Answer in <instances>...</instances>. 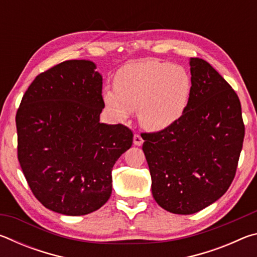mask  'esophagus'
Instances as JSON below:
<instances>
[{"label": "esophagus", "mask_w": 257, "mask_h": 257, "mask_svg": "<svg viewBox=\"0 0 257 257\" xmlns=\"http://www.w3.org/2000/svg\"><path fill=\"white\" fill-rule=\"evenodd\" d=\"M143 143H144V141H143L142 136L139 134H135L134 136V144L137 145V146H141L143 145Z\"/></svg>", "instance_id": "34e87169"}]
</instances>
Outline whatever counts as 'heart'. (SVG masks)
Instances as JSON below:
<instances>
[{
    "label": "heart",
    "instance_id": "heart-1",
    "mask_svg": "<svg viewBox=\"0 0 257 257\" xmlns=\"http://www.w3.org/2000/svg\"><path fill=\"white\" fill-rule=\"evenodd\" d=\"M191 79L177 64L142 60L116 71L114 89L106 88L103 99L116 119H125L134 108L143 127L159 132L176 123L189 103Z\"/></svg>",
    "mask_w": 257,
    "mask_h": 257
}]
</instances>
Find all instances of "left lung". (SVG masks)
<instances>
[{
	"label": "left lung",
	"instance_id": "left-lung-1",
	"mask_svg": "<svg viewBox=\"0 0 257 257\" xmlns=\"http://www.w3.org/2000/svg\"><path fill=\"white\" fill-rule=\"evenodd\" d=\"M191 92L181 118L143 134V151L159 205L193 214L217 201L236 175L245 125L238 95L205 60L191 58Z\"/></svg>",
	"mask_w": 257,
	"mask_h": 257
}]
</instances>
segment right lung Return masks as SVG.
<instances>
[{"label": "right lung", "instance_id": "1", "mask_svg": "<svg viewBox=\"0 0 257 257\" xmlns=\"http://www.w3.org/2000/svg\"><path fill=\"white\" fill-rule=\"evenodd\" d=\"M69 60L35 78L17 111L18 160L38 201L64 215L98 210L112 193V168L133 145L123 124L99 122L102 76Z\"/></svg>", "mask_w": 257, "mask_h": 257}]
</instances>
